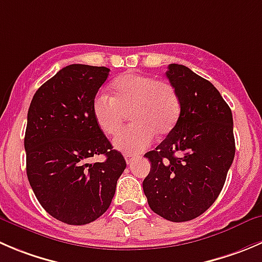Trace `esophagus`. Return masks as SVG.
<instances>
[{
	"instance_id": "obj_1",
	"label": "esophagus",
	"mask_w": 262,
	"mask_h": 262,
	"mask_svg": "<svg viewBox=\"0 0 262 262\" xmlns=\"http://www.w3.org/2000/svg\"><path fill=\"white\" fill-rule=\"evenodd\" d=\"M134 159H136V157L132 156V155H125V161H126V164H128V165H130L132 162L134 161Z\"/></svg>"
}]
</instances>
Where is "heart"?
I'll return each mask as SVG.
<instances>
[{"label":"heart","mask_w":262,"mask_h":262,"mask_svg":"<svg viewBox=\"0 0 262 262\" xmlns=\"http://www.w3.org/2000/svg\"><path fill=\"white\" fill-rule=\"evenodd\" d=\"M113 96L98 93L92 103L97 125L106 134H115L132 113L133 125L114 139L116 149L126 155L143 152L155 136H165L177 124L182 111L174 85L148 75L124 73L111 83Z\"/></svg>","instance_id":"heart-1"}]
</instances>
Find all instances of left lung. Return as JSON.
<instances>
[{"mask_svg":"<svg viewBox=\"0 0 262 262\" xmlns=\"http://www.w3.org/2000/svg\"><path fill=\"white\" fill-rule=\"evenodd\" d=\"M166 77L182 111L166 138L144 155L151 170L143 190L152 211L182 223L204 214L224 187L235 154L233 116L212 83L189 68L170 63Z\"/></svg>","mask_w":262,"mask_h":262,"instance_id":"obj_1","label":"left lung"}]
</instances>
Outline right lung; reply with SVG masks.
Here are the masks:
<instances>
[{
	"label": "right lung",
	"mask_w": 262,
	"mask_h": 262,
	"mask_svg": "<svg viewBox=\"0 0 262 262\" xmlns=\"http://www.w3.org/2000/svg\"><path fill=\"white\" fill-rule=\"evenodd\" d=\"M110 69L73 63L40 85L28 110L24 147L35 197L55 219L84 225L105 214L126 167L95 120L92 103ZM96 154L103 163L88 164Z\"/></svg>",
	"instance_id": "right-lung-1"
}]
</instances>
